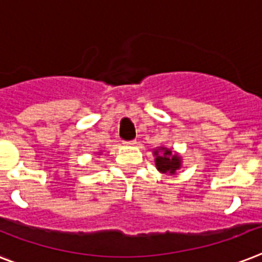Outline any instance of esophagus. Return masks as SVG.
<instances>
[{
    "instance_id": "34e87169",
    "label": "esophagus",
    "mask_w": 262,
    "mask_h": 262,
    "mask_svg": "<svg viewBox=\"0 0 262 262\" xmlns=\"http://www.w3.org/2000/svg\"><path fill=\"white\" fill-rule=\"evenodd\" d=\"M124 144H126V145H135L136 140H129V141H124Z\"/></svg>"
}]
</instances>
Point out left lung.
<instances>
[{"instance_id":"8db88e82","label":"left lung","mask_w":262,"mask_h":262,"mask_svg":"<svg viewBox=\"0 0 262 262\" xmlns=\"http://www.w3.org/2000/svg\"><path fill=\"white\" fill-rule=\"evenodd\" d=\"M164 149V153L160 155L159 150H155V155H156V167L157 169L163 173H175V171L180 167V160L179 157L176 155H172V152L169 149Z\"/></svg>"}]
</instances>
